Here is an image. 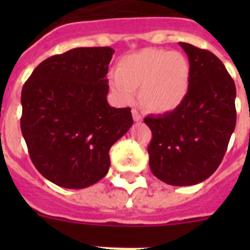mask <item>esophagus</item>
Masks as SVG:
<instances>
[{
  "mask_svg": "<svg viewBox=\"0 0 250 250\" xmlns=\"http://www.w3.org/2000/svg\"><path fill=\"white\" fill-rule=\"evenodd\" d=\"M132 115H133V120L135 121V122H140L141 120H143V117H141V115L139 113V111L133 109L132 110Z\"/></svg>",
  "mask_w": 250,
  "mask_h": 250,
  "instance_id": "obj_1",
  "label": "esophagus"
}]
</instances>
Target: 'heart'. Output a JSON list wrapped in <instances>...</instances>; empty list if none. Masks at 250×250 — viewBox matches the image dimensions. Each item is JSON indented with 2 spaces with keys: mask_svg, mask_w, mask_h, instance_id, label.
<instances>
[{
  "mask_svg": "<svg viewBox=\"0 0 250 250\" xmlns=\"http://www.w3.org/2000/svg\"><path fill=\"white\" fill-rule=\"evenodd\" d=\"M190 65L185 55L157 48H145L125 55L116 72L110 75V87L123 104L135 99L140 87V103L150 111L170 112L184 102L188 93Z\"/></svg>",
  "mask_w": 250,
  "mask_h": 250,
  "instance_id": "obj_1",
  "label": "heart"
}]
</instances>
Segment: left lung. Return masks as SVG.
Here are the masks:
<instances>
[{
    "instance_id": "1",
    "label": "left lung",
    "mask_w": 250,
    "mask_h": 250,
    "mask_svg": "<svg viewBox=\"0 0 250 250\" xmlns=\"http://www.w3.org/2000/svg\"><path fill=\"white\" fill-rule=\"evenodd\" d=\"M179 44L190 62L185 99L172 112L144 121L152 133L151 172L169 185L190 186L208 179L223 161L236 127V85L216 55Z\"/></svg>"
}]
</instances>
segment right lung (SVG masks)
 Masks as SVG:
<instances>
[{"instance_id": "1", "label": "right lung", "mask_w": 250, "mask_h": 250, "mask_svg": "<svg viewBox=\"0 0 250 250\" xmlns=\"http://www.w3.org/2000/svg\"><path fill=\"white\" fill-rule=\"evenodd\" d=\"M110 47L74 48L42 62L21 90L20 128L44 178L84 188L109 172L110 147L132 127L129 107L110 106Z\"/></svg>"}]
</instances>
